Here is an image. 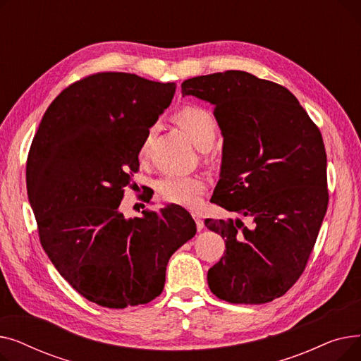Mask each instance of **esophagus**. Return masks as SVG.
<instances>
[{
    "label": "esophagus",
    "mask_w": 361,
    "mask_h": 361,
    "mask_svg": "<svg viewBox=\"0 0 361 361\" xmlns=\"http://www.w3.org/2000/svg\"><path fill=\"white\" fill-rule=\"evenodd\" d=\"M192 216H193V219L196 221V226H197V231H202L203 230V226H204V224H203V219H202V216L197 214V212H193L192 214Z\"/></svg>",
    "instance_id": "1"
}]
</instances>
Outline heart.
<instances>
[{"label":"heart","instance_id":"1","mask_svg":"<svg viewBox=\"0 0 361 361\" xmlns=\"http://www.w3.org/2000/svg\"><path fill=\"white\" fill-rule=\"evenodd\" d=\"M174 118L199 149L203 150L214 145L218 135V126L207 109L196 105H187L176 114ZM154 135L155 128L150 127L139 147L140 159L147 157ZM204 188V180L197 176H168L158 183V193L164 202L185 207L196 206Z\"/></svg>","mask_w":361,"mask_h":361}]
</instances>
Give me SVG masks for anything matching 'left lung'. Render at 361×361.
<instances>
[{
	"mask_svg": "<svg viewBox=\"0 0 361 361\" xmlns=\"http://www.w3.org/2000/svg\"><path fill=\"white\" fill-rule=\"evenodd\" d=\"M181 93L215 106L224 136L211 202L253 219H204L226 247L207 271L209 288L234 305L272 301L305 271L328 209L324 139L287 87L250 73L197 75Z\"/></svg>",
	"mask_w": 361,
	"mask_h": 361,
	"instance_id": "obj_1",
	"label": "left lung"
}]
</instances>
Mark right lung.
Instances as JSON below:
<instances>
[{
    "mask_svg": "<svg viewBox=\"0 0 361 361\" xmlns=\"http://www.w3.org/2000/svg\"><path fill=\"white\" fill-rule=\"evenodd\" d=\"M174 93L176 83L136 74H92L52 101L32 140L26 184L42 247L70 286L102 307L158 297L169 257L196 234L177 204L128 219L120 211L140 143Z\"/></svg>",
    "mask_w": 361,
    "mask_h": 361,
    "instance_id": "1",
    "label": "right lung"
}]
</instances>
